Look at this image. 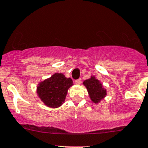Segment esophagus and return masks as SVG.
<instances>
[{"mask_svg":"<svg viewBox=\"0 0 148 148\" xmlns=\"http://www.w3.org/2000/svg\"><path fill=\"white\" fill-rule=\"evenodd\" d=\"M81 82H82V79H77L75 81V84H77V85H80Z\"/></svg>","mask_w":148,"mask_h":148,"instance_id":"1","label":"esophagus"}]
</instances>
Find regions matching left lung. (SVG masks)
<instances>
[{
    "mask_svg": "<svg viewBox=\"0 0 148 148\" xmlns=\"http://www.w3.org/2000/svg\"><path fill=\"white\" fill-rule=\"evenodd\" d=\"M83 85L86 88L90 99L93 103H99L107 96V90L94 75H91L90 78L84 81Z\"/></svg>",
    "mask_w": 148,
    "mask_h": 148,
    "instance_id": "8db88e82",
    "label": "left lung"
}]
</instances>
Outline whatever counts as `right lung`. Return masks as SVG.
<instances>
[{
	"label": "right lung",
	"instance_id": "add662e5",
	"mask_svg": "<svg viewBox=\"0 0 148 148\" xmlns=\"http://www.w3.org/2000/svg\"><path fill=\"white\" fill-rule=\"evenodd\" d=\"M72 85L71 78H67L61 73H55L38 84L36 93L47 107L58 108L64 103L68 90Z\"/></svg>",
	"mask_w": 148,
	"mask_h": 148
}]
</instances>
